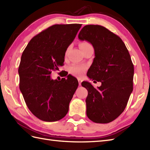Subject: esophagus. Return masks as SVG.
Returning <instances> with one entry per match:
<instances>
[{
  "label": "esophagus",
  "instance_id": "34e87169",
  "mask_svg": "<svg viewBox=\"0 0 150 150\" xmlns=\"http://www.w3.org/2000/svg\"><path fill=\"white\" fill-rule=\"evenodd\" d=\"M78 81H79V86H81V82H82V79H81V78H79V79H78Z\"/></svg>",
  "mask_w": 150,
  "mask_h": 150
}]
</instances>
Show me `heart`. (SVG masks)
Instances as JSON below:
<instances>
[{
	"label": "heart",
	"instance_id": "b5f03b06",
	"mask_svg": "<svg viewBox=\"0 0 150 150\" xmlns=\"http://www.w3.org/2000/svg\"><path fill=\"white\" fill-rule=\"evenodd\" d=\"M87 44H89L88 42H82L79 44V46H85L87 45ZM86 69V67L83 65H80V64H73L71 65L68 68L69 72L71 73L73 75H75V76H80L81 75L83 72L85 71Z\"/></svg>",
	"mask_w": 150,
	"mask_h": 150
}]
</instances>
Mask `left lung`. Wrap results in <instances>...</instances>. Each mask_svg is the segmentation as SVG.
<instances>
[{"instance_id": "obj_1", "label": "left lung", "mask_w": 150, "mask_h": 150, "mask_svg": "<svg viewBox=\"0 0 150 150\" xmlns=\"http://www.w3.org/2000/svg\"><path fill=\"white\" fill-rule=\"evenodd\" d=\"M78 37L90 42L95 50L87 76L102 83L96 89L90 82H82L88 92L86 115L94 122L109 123L123 112L133 91L134 67L131 57L122 39L102 26L86 25Z\"/></svg>"}]
</instances>
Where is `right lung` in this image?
<instances>
[{"mask_svg":"<svg viewBox=\"0 0 150 150\" xmlns=\"http://www.w3.org/2000/svg\"><path fill=\"white\" fill-rule=\"evenodd\" d=\"M82 24H55L33 37L21 56L19 88L28 108L46 122L62 119L78 87L77 79L68 75L53 80L52 71L63 66L65 53Z\"/></svg>","mask_w":150,"mask_h":150,"instance_id":"1","label":"right lung"}]
</instances>
